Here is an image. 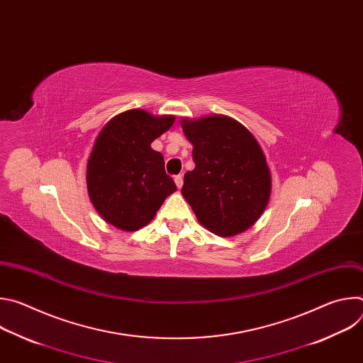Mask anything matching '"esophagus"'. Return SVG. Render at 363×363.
Returning <instances> with one entry per match:
<instances>
[{
  "label": "esophagus",
  "instance_id": "obj_1",
  "mask_svg": "<svg viewBox=\"0 0 363 363\" xmlns=\"http://www.w3.org/2000/svg\"><path fill=\"white\" fill-rule=\"evenodd\" d=\"M174 181H175L177 186L181 189V188H182V185H184V178H182V175H177V177L174 178Z\"/></svg>",
  "mask_w": 363,
  "mask_h": 363
}]
</instances>
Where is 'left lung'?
I'll use <instances>...</instances> for the list:
<instances>
[{"instance_id":"obj_1","label":"left lung","mask_w":363,"mask_h":363,"mask_svg":"<svg viewBox=\"0 0 363 363\" xmlns=\"http://www.w3.org/2000/svg\"><path fill=\"white\" fill-rule=\"evenodd\" d=\"M195 168L181 189L198 221L228 237L251 227L270 199L272 177L264 153L240 122L228 116L182 119Z\"/></svg>"}]
</instances>
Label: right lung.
Instances as JSON below:
<instances>
[{
	"label": "right lung",
	"instance_id": "right-lung-1",
	"mask_svg": "<svg viewBox=\"0 0 363 363\" xmlns=\"http://www.w3.org/2000/svg\"><path fill=\"white\" fill-rule=\"evenodd\" d=\"M174 116L132 109L109 121L94 140L86 181L90 201L106 223L136 231L150 223L177 185L161 152L150 143L174 125Z\"/></svg>",
	"mask_w": 363,
	"mask_h": 363
}]
</instances>
